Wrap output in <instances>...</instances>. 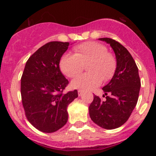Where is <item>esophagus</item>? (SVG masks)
Masks as SVG:
<instances>
[{"instance_id":"1","label":"esophagus","mask_w":156,"mask_h":156,"mask_svg":"<svg viewBox=\"0 0 156 156\" xmlns=\"http://www.w3.org/2000/svg\"><path fill=\"white\" fill-rule=\"evenodd\" d=\"M82 94H83L82 91H81V90H78V96H79V97H80V96L82 95Z\"/></svg>"}]
</instances>
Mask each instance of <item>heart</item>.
<instances>
[{
  "label": "heart",
  "instance_id": "b5f03b06",
  "mask_svg": "<svg viewBox=\"0 0 156 156\" xmlns=\"http://www.w3.org/2000/svg\"><path fill=\"white\" fill-rule=\"evenodd\" d=\"M75 53H64L59 59L61 72L70 78H75L81 73L84 65L88 72L74 80L72 88L81 90H91L112 78L117 69V59L103 44L87 41L73 48Z\"/></svg>",
  "mask_w": 156,
  "mask_h": 156
}]
</instances>
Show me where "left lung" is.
<instances>
[{
  "mask_svg": "<svg viewBox=\"0 0 156 156\" xmlns=\"http://www.w3.org/2000/svg\"><path fill=\"white\" fill-rule=\"evenodd\" d=\"M100 40L109 44L113 49L117 69L109 83L103 87L106 100L102 101L94 95L89 106V114L94 123L112 130L122 126L128 120L137 103L141 84L138 68L128 50L112 38L103 37ZM108 93L110 96H107Z\"/></svg>",
  "mask_w": 156,
  "mask_h": 156,
  "instance_id": "8db88e82",
  "label": "left lung"
}]
</instances>
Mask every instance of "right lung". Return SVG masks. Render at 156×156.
Segmentation results:
<instances>
[{
    "label": "right lung",
    "mask_w": 156,
    "mask_h": 156,
    "mask_svg": "<svg viewBox=\"0 0 156 156\" xmlns=\"http://www.w3.org/2000/svg\"><path fill=\"white\" fill-rule=\"evenodd\" d=\"M69 42L51 41L29 58L21 78L22 103L28 121L44 133L56 131L68 121L67 107L78 90L63 94L69 81L59 69V59Z\"/></svg>",
    "instance_id": "1"
}]
</instances>
